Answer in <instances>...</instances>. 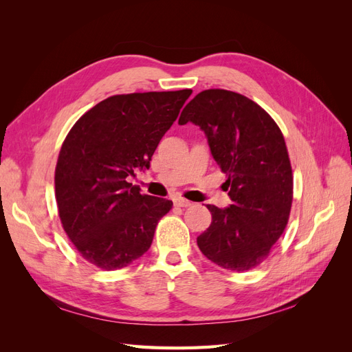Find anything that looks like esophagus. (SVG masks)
<instances>
[{
	"mask_svg": "<svg viewBox=\"0 0 352 352\" xmlns=\"http://www.w3.org/2000/svg\"><path fill=\"white\" fill-rule=\"evenodd\" d=\"M190 204H192V202L185 199V198H180V197L175 198V206H177V207H189Z\"/></svg>",
	"mask_w": 352,
	"mask_h": 352,
	"instance_id": "1",
	"label": "esophagus"
}]
</instances>
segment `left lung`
<instances>
[{"label": "left lung", "mask_w": 352, "mask_h": 352, "mask_svg": "<svg viewBox=\"0 0 352 352\" xmlns=\"http://www.w3.org/2000/svg\"><path fill=\"white\" fill-rule=\"evenodd\" d=\"M188 122L206 133L232 199L226 208L207 206L211 225L198 247L223 269L257 267L283 233L292 206V168L279 126L258 104L226 89L199 92L179 117V124Z\"/></svg>", "instance_id": "obj_1"}]
</instances>
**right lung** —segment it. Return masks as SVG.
I'll return each instance as SVG.
<instances>
[{"label": "right lung", "instance_id": "right-lung-1", "mask_svg": "<svg viewBox=\"0 0 352 352\" xmlns=\"http://www.w3.org/2000/svg\"><path fill=\"white\" fill-rule=\"evenodd\" d=\"M190 89L114 95L74 123L58 154L56 198L69 239L82 257L119 270L150 250L166 198L142 195L127 182L150 168L160 140Z\"/></svg>", "mask_w": 352, "mask_h": 352}]
</instances>
